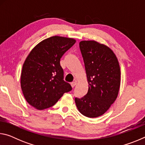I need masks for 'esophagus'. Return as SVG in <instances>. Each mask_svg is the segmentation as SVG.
<instances>
[{"mask_svg":"<svg viewBox=\"0 0 145 145\" xmlns=\"http://www.w3.org/2000/svg\"><path fill=\"white\" fill-rule=\"evenodd\" d=\"M71 86H72V88H74L75 86V85L76 84H77V82H76V81H75V82H72V83H71Z\"/></svg>","mask_w":145,"mask_h":145,"instance_id":"34e87169","label":"esophagus"}]
</instances>
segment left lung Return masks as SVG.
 I'll return each mask as SVG.
<instances>
[{
  "instance_id": "obj_1",
  "label": "left lung",
  "mask_w": 145,
  "mask_h": 145,
  "mask_svg": "<svg viewBox=\"0 0 145 145\" xmlns=\"http://www.w3.org/2000/svg\"><path fill=\"white\" fill-rule=\"evenodd\" d=\"M79 47L89 88L84 97L75 98V104L84 116L97 118L109 109L118 95L119 63L111 48L95 41H80Z\"/></svg>"
}]
</instances>
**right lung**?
I'll list each match as a JSON object with an SVG mask.
<instances>
[{
    "mask_svg": "<svg viewBox=\"0 0 145 145\" xmlns=\"http://www.w3.org/2000/svg\"><path fill=\"white\" fill-rule=\"evenodd\" d=\"M76 42L73 38L52 36L39 43L24 63L21 88L26 101L37 109L53 106L72 89L63 80L60 59Z\"/></svg>",
    "mask_w": 145,
    "mask_h": 145,
    "instance_id": "add662e5",
    "label": "right lung"
}]
</instances>
